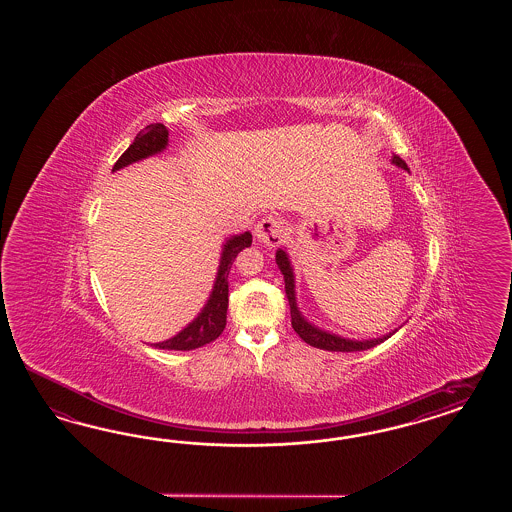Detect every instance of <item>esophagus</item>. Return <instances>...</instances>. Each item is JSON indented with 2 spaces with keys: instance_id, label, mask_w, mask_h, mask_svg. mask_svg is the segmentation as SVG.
Returning a JSON list of instances; mask_svg holds the SVG:
<instances>
[{
  "instance_id": "34e87169",
  "label": "esophagus",
  "mask_w": 512,
  "mask_h": 512,
  "mask_svg": "<svg viewBox=\"0 0 512 512\" xmlns=\"http://www.w3.org/2000/svg\"><path fill=\"white\" fill-rule=\"evenodd\" d=\"M255 236L264 246L276 248L285 238V223H283V219H279L276 216L263 217L257 223V227H255Z\"/></svg>"
}]
</instances>
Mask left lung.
I'll return each instance as SVG.
<instances>
[{"label":"left lung","instance_id":"8db88e82","mask_svg":"<svg viewBox=\"0 0 512 512\" xmlns=\"http://www.w3.org/2000/svg\"><path fill=\"white\" fill-rule=\"evenodd\" d=\"M392 163L396 167L403 169V171H409L407 163L403 161L400 155H392ZM276 264H278L279 272L283 274V279H285V295H287L289 308H291V325L295 328L296 334L306 343L313 345V347L325 349V351H340V353L366 351V349H372L375 345L388 340L398 330V328H394L392 332H388L385 336L372 338V340H351V338H343V336H338L334 332H328L325 328L313 325L311 321H308L302 315V311H300L298 304H296L295 270H293V264H291V259H289V253L285 249L279 248L276 251Z\"/></svg>","mask_w":512,"mask_h":512}]
</instances>
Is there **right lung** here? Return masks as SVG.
Instances as JSON below:
<instances>
[{
	"instance_id": "1",
	"label": "right lung",
	"mask_w": 512,
	"mask_h": 512,
	"mask_svg": "<svg viewBox=\"0 0 512 512\" xmlns=\"http://www.w3.org/2000/svg\"><path fill=\"white\" fill-rule=\"evenodd\" d=\"M169 146V131L163 124H152L146 127V131H140L133 144L120 155V159L114 163L112 172L120 171L127 165H133L137 161H142L146 157L161 154ZM251 233L246 231L242 234H233L225 240L221 257H219V266H217L216 281L210 291V296L206 304L202 306L199 315L184 326L176 336L169 340L152 343L157 349H167V351H191L202 347L210 341L219 338L223 328L227 325V308H229V274L233 266L236 255L242 249L251 246Z\"/></svg>"
}]
</instances>
